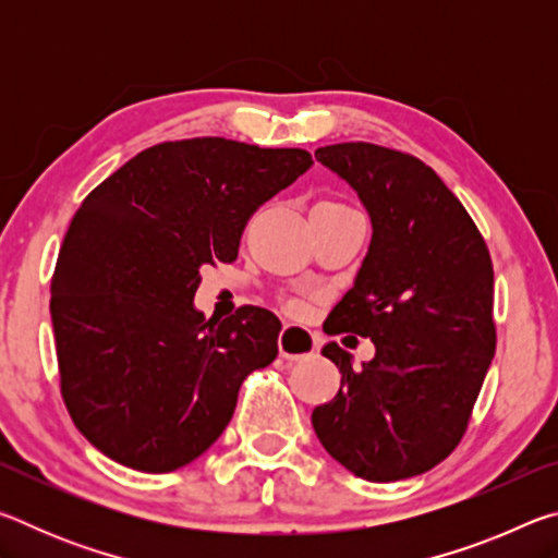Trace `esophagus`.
I'll list each match as a JSON object with an SVG mask.
<instances>
[{
  "instance_id": "obj_1",
  "label": "esophagus",
  "mask_w": 558,
  "mask_h": 558,
  "mask_svg": "<svg viewBox=\"0 0 558 558\" xmlns=\"http://www.w3.org/2000/svg\"><path fill=\"white\" fill-rule=\"evenodd\" d=\"M278 349H280V356H286L288 362H298V359L313 356L317 349V335L310 332L305 327L286 325L280 329Z\"/></svg>"
}]
</instances>
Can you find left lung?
I'll list each match as a JSON object with an SVG mask.
<instances>
[{
  "label": "left lung",
  "instance_id": "left-lung-1",
  "mask_svg": "<svg viewBox=\"0 0 558 558\" xmlns=\"http://www.w3.org/2000/svg\"><path fill=\"white\" fill-rule=\"evenodd\" d=\"M315 157L372 219L369 251L325 332L369 337L376 354L352 369L337 342L323 347L342 386L313 411V428L356 477L421 475L456 450L493 364V260L465 206L421 159L369 143Z\"/></svg>",
  "mask_w": 558,
  "mask_h": 558
}]
</instances>
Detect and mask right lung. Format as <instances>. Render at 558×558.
Returning <instances> with one entry per match:
<instances>
[{
	"mask_svg": "<svg viewBox=\"0 0 558 558\" xmlns=\"http://www.w3.org/2000/svg\"><path fill=\"white\" fill-rule=\"evenodd\" d=\"M313 167L305 149L223 137L147 147L83 199L51 280L61 393L102 456L172 472L229 426L241 381L278 356L280 319L194 307L202 268L239 256L263 202Z\"/></svg>",
	"mask_w": 558,
	"mask_h": 558,
	"instance_id": "add662e5",
	"label": "right lung"
}]
</instances>
